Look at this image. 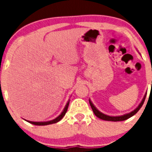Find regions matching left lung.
Returning <instances> with one entry per match:
<instances>
[{"mask_svg":"<svg viewBox=\"0 0 152 152\" xmlns=\"http://www.w3.org/2000/svg\"><path fill=\"white\" fill-rule=\"evenodd\" d=\"M152 84V83H151ZM146 95H147V92L145 93V95H144V98H143V99L142 101L140 102V103L138 105L137 108L133 110L132 111L129 112V113H125V114H123V115H120V116H110V115H106L105 113H102L100 112L99 110H98L96 107L95 106V105L92 103V102L91 101V99H89V103L91 105V107L92 109L93 112L95 114L96 117H98L99 118L102 119V120H105V121H125V120H127L129 119V118L132 117L133 115H135L136 113L139 111V110L143 106V104L144 102V100H145V98H146Z\"/></svg>","mask_w":152,"mask_h":152,"instance_id":"left-lung-1","label":"left lung"}]
</instances>
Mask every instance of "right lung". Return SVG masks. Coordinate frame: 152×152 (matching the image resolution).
<instances>
[{"label": "right lung", "mask_w": 152, "mask_h": 152, "mask_svg": "<svg viewBox=\"0 0 152 152\" xmlns=\"http://www.w3.org/2000/svg\"><path fill=\"white\" fill-rule=\"evenodd\" d=\"M69 101H70V100L69 99V101L67 102L66 105H65V106H64V110H63V111L61 113V114H60L58 117H57V118H55V119H53V120L48 121H27V120L26 121H27V122H29L31 123V124H33V125H51V124H54V123L58 122V121L61 120L62 118H63V117L65 115V113H66L67 112V110H68V107H69Z\"/></svg>", "instance_id": "right-lung-1"}]
</instances>
